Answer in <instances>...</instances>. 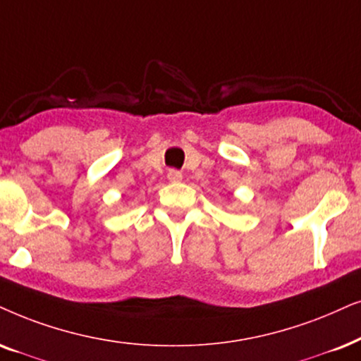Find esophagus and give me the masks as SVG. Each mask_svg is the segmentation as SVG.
<instances>
[{"mask_svg": "<svg viewBox=\"0 0 361 361\" xmlns=\"http://www.w3.org/2000/svg\"><path fill=\"white\" fill-rule=\"evenodd\" d=\"M167 179H169L171 182H179V180H182V172L176 171V169H169V172H167Z\"/></svg>", "mask_w": 361, "mask_h": 361, "instance_id": "obj_1", "label": "esophagus"}]
</instances>
